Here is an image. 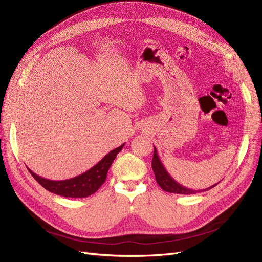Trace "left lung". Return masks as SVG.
Wrapping results in <instances>:
<instances>
[{"label": "left lung", "instance_id": "left-lung-1", "mask_svg": "<svg viewBox=\"0 0 262 262\" xmlns=\"http://www.w3.org/2000/svg\"><path fill=\"white\" fill-rule=\"evenodd\" d=\"M152 168L154 171L156 182L166 192L178 193V194H194V193H199L202 191H207V190L212 189L213 187H215L219 184L217 182V184L213 185L207 189H202V190H192V189H189V188L181 186L169 175L167 170L165 169L164 165L162 164V162L160 160V157H158L155 146H154V154H153V160H152Z\"/></svg>", "mask_w": 262, "mask_h": 262}]
</instances>
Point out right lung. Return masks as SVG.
Instances as JSON below:
<instances>
[{"label":"right lung","mask_w":262,"mask_h":262,"mask_svg":"<svg viewBox=\"0 0 262 262\" xmlns=\"http://www.w3.org/2000/svg\"><path fill=\"white\" fill-rule=\"evenodd\" d=\"M123 145L124 144L109 152L100 162L93 166L91 169L83 172L82 175L71 179L49 180L36 175L29 168L27 169L39 184L52 193L67 198H86L96 192L104 184L109 167L112 166L117 154L122 149Z\"/></svg>","instance_id":"right-lung-1"}]
</instances>
